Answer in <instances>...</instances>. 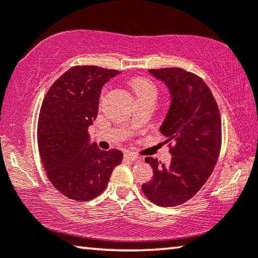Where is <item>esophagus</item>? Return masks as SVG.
<instances>
[{
	"label": "esophagus",
	"mask_w": 258,
	"mask_h": 258,
	"mask_svg": "<svg viewBox=\"0 0 258 258\" xmlns=\"http://www.w3.org/2000/svg\"><path fill=\"white\" fill-rule=\"evenodd\" d=\"M124 156H125L126 159H128L131 161H134V160L140 159V157L137 154H134V152H126Z\"/></svg>",
	"instance_id": "obj_1"
}]
</instances>
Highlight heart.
Instances as JSON below:
<instances>
[{
    "instance_id": "heart-1",
    "label": "heart",
    "mask_w": 258,
    "mask_h": 258,
    "mask_svg": "<svg viewBox=\"0 0 258 258\" xmlns=\"http://www.w3.org/2000/svg\"><path fill=\"white\" fill-rule=\"evenodd\" d=\"M131 87H132L137 100H154L156 101L158 97V89L156 84L148 78H137L131 83ZM104 92L106 90L102 91V95Z\"/></svg>"
}]
</instances>
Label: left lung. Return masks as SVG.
Instances as JSON below:
<instances>
[{"instance_id":"1","label":"left lung","mask_w":258,"mask_h":258,"mask_svg":"<svg viewBox=\"0 0 258 258\" xmlns=\"http://www.w3.org/2000/svg\"><path fill=\"white\" fill-rule=\"evenodd\" d=\"M169 87L172 103L160 132L168 139L169 165L147 157L154 169L142 191L151 203L174 207L190 200L211 176L222 146V121L217 102L202 77L185 69H150Z\"/></svg>"}]
</instances>
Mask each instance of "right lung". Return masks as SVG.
Returning <instances> with one entry per match:
<instances>
[{"label": "right lung", "mask_w": 258, "mask_h": 258, "mask_svg": "<svg viewBox=\"0 0 258 258\" xmlns=\"http://www.w3.org/2000/svg\"><path fill=\"white\" fill-rule=\"evenodd\" d=\"M119 73L74 66L51 85L43 100L38 151L52 185L69 199L89 202L101 195L112 169L123 159L121 151L100 150L89 137V126L98 116L101 87Z\"/></svg>", "instance_id": "obj_1"}]
</instances>
